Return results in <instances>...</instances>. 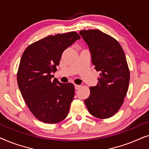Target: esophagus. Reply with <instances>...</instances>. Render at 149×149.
Returning a JSON list of instances; mask_svg holds the SVG:
<instances>
[{"mask_svg": "<svg viewBox=\"0 0 149 149\" xmlns=\"http://www.w3.org/2000/svg\"><path fill=\"white\" fill-rule=\"evenodd\" d=\"M80 87H81V85H77V84H74L75 89H78Z\"/></svg>", "mask_w": 149, "mask_h": 149, "instance_id": "1", "label": "esophagus"}]
</instances>
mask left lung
Segmentation results:
<instances>
[{
	"label": "left lung",
	"instance_id": "left-lung-1",
	"mask_svg": "<svg viewBox=\"0 0 149 149\" xmlns=\"http://www.w3.org/2000/svg\"><path fill=\"white\" fill-rule=\"evenodd\" d=\"M79 34L89 46L91 62L100 71L96 86L89 87L85 104L91 115L108 119L123 104L130 83V70L119 42L99 30H81Z\"/></svg>",
	"mask_w": 149,
	"mask_h": 149
}]
</instances>
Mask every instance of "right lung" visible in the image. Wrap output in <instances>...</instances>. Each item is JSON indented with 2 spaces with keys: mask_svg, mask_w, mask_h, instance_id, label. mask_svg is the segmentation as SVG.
I'll return each instance as SVG.
<instances>
[{
  "mask_svg": "<svg viewBox=\"0 0 149 149\" xmlns=\"http://www.w3.org/2000/svg\"><path fill=\"white\" fill-rule=\"evenodd\" d=\"M80 38L76 32L49 35L30 44L22 54L18 87L28 109L43 123H59L68 115L74 86L52 80V73L57 70L64 51Z\"/></svg>",
  "mask_w": 149,
  "mask_h": 149,
  "instance_id": "obj_1",
  "label": "right lung"
}]
</instances>
